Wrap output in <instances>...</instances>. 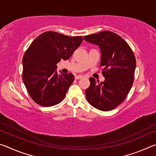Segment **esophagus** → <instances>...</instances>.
I'll list each match as a JSON object with an SVG mask.
<instances>
[{"mask_svg": "<svg viewBox=\"0 0 156 156\" xmlns=\"http://www.w3.org/2000/svg\"><path fill=\"white\" fill-rule=\"evenodd\" d=\"M83 77H84L83 76L78 75V76H75V78L76 79V80H78V79H81V78H83Z\"/></svg>", "mask_w": 156, "mask_h": 156, "instance_id": "1", "label": "esophagus"}]
</instances>
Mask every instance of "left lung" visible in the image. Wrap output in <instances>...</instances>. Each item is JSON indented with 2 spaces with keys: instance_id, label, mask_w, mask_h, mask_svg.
Here are the masks:
<instances>
[{
  "instance_id": "obj_1",
  "label": "left lung",
  "mask_w": 156,
  "mask_h": 156,
  "mask_svg": "<svg viewBox=\"0 0 156 156\" xmlns=\"http://www.w3.org/2000/svg\"><path fill=\"white\" fill-rule=\"evenodd\" d=\"M84 39L99 47L105 77L100 83L94 78H89L90 86L85 90L87 100L98 109L112 110L125 100L133 85L135 56L127 43L112 31H102L84 36Z\"/></svg>"
}]
</instances>
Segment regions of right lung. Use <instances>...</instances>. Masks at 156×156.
<instances>
[{
    "label": "right lung",
    "mask_w": 156,
    "mask_h": 156,
    "mask_svg": "<svg viewBox=\"0 0 156 156\" xmlns=\"http://www.w3.org/2000/svg\"><path fill=\"white\" fill-rule=\"evenodd\" d=\"M83 40L82 36L46 31L31 43L23 58V80L37 104L51 107L64 99L74 76L58 73L57 63L69 58Z\"/></svg>",
    "instance_id": "add662e5"
}]
</instances>
